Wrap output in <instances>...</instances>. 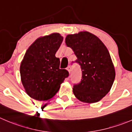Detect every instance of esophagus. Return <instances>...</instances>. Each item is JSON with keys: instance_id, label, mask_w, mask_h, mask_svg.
Instances as JSON below:
<instances>
[{"instance_id": "1", "label": "esophagus", "mask_w": 132, "mask_h": 132, "mask_svg": "<svg viewBox=\"0 0 132 132\" xmlns=\"http://www.w3.org/2000/svg\"><path fill=\"white\" fill-rule=\"evenodd\" d=\"M67 70H68V71L69 73H71V66H68V67H67Z\"/></svg>"}]
</instances>
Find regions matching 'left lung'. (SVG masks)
<instances>
[{"instance_id":"left-lung-1","label":"left lung","mask_w":132,"mask_h":132,"mask_svg":"<svg viewBox=\"0 0 132 132\" xmlns=\"http://www.w3.org/2000/svg\"><path fill=\"white\" fill-rule=\"evenodd\" d=\"M80 66L82 79L73 85V92L84 103H97L110 92L116 71L106 47L97 37L87 31L68 35L65 39Z\"/></svg>"}]
</instances>
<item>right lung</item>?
I'll use <instances>...</instances> for the list:
<instances>
[{
	"label": "right lung",
	"mask_w": 132,
	"mask_h": 132,
	"mask_svg": "<svg viewBox=\"0 0 132 132\" xmlns=\"http://www.w3.org/2000/svg\"><path fill=\"white\" fill-rule=\"evenodd\" d=\"M62 40L57 33L40 37L24 55L20 67L21 81L27 94L34 99H50L69 76L67 70L60 68V59L55 57Z\"/></svg>",
	"instance_id": "obj_1"
}]
</instances>
